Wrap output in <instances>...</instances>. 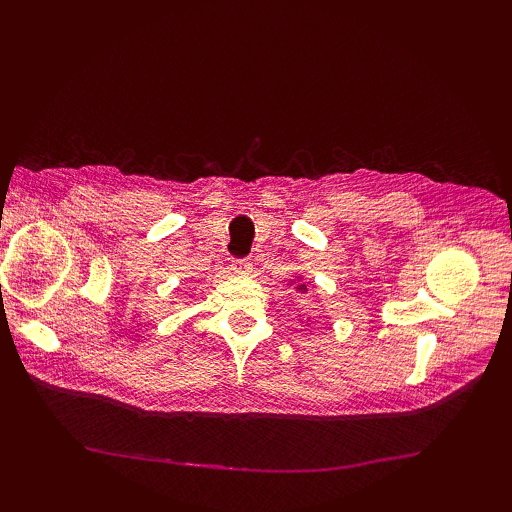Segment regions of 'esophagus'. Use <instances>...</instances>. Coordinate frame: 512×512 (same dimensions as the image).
Wrapping results in <instances>:
<instances>
[{
	"mask_svg": "<svg viewBox=\"0 0 512 512\" xmlns=\"http://www.w3.org/2000/svg\"><path fill=\"white\" fill-rule=\"evenodd\" d=\"M230 269L235 271L237 275H250L252 269H254V265H252L250 258H237V260H232Z\"/></svg>",
	"mask_w": 512,
	"mask_h": 512,
	"instance_id": "esophagus-1",
	"label": "esophagus"
}]
</instances>
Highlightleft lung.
Masks as SVG:
<instances>
[{
  "label": "left lung",
  "mask_w": 512,
  "mask_h": 512,
  "mask_svg": "<svg viewBox=\"0 0 512 512\" xmlns=\"http://www.w3.org/2000/svg\"><path fill=\"white\" fill-rule=\"evenodd\" d=\"M294 284V288H297V292H301V294H307V286H309V282H305L303 277H299V280H294V282H290V286ZM307 324H309V318H307Z\"/></svg>",
  "instance_id": "obj_1"
}]
</instances>
